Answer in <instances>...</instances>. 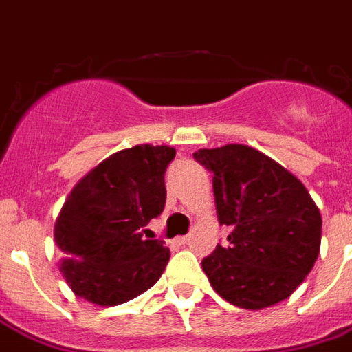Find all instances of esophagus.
<instances>
[{
    "instance_id": "obj_1",
    "label": "esophagus",
    "mask_w": 352,
    "mask_h": 352,
    "mask_svg": "<svg viewBox=\"0 0 352 352\" xmlns=\"http://www.w3.org/2000/svg\"><path fill=\"white\" fill-rule=\"evenodd\" d=\"M175 243L177 245H188L190 243V235H179V237H175Z\"/></svg>"
}]
</instances>
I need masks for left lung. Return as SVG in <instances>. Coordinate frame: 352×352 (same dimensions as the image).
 <instances>
[{
  "label": "left lung",
  "mask_w": 352,
  "mask_h": 352,
  "mask_svg": "<svg viewBox=\"0 0 352 352\" xmlns=\"http://www.w3.org/2000/svg\"><path fill=\"white\" fill-rule=\"evenodd\" d=\"M193 159L214 173L215 208L230 226L203 270L221 298L259 311L287 300L320 254L322 215L303 182L245 144L199 149Z\"/></svg>",
  "instance_id": "1"
}]
</instances>
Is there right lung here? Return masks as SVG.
Wrapping results in <instances>:
<instances>
[{"instance_id": "add662e5", "label": "right lung", "mask_w": 352, "mask_h": 352, "mask_svg": "<svg viewBox=\"0 0 352 352\" xmlns=\"http://www.w3.org/2000/svg\"><path fill=\"white\" fill-rule=\"evenodd\" d=\"M175 149L140 144L102 160L69 193L54 241L63 278L95 305H120L151 289L170 261L164 241L144 226L162 214L164 173ZM146 232V230H144Z\"/></svg>"}]
</instances>
